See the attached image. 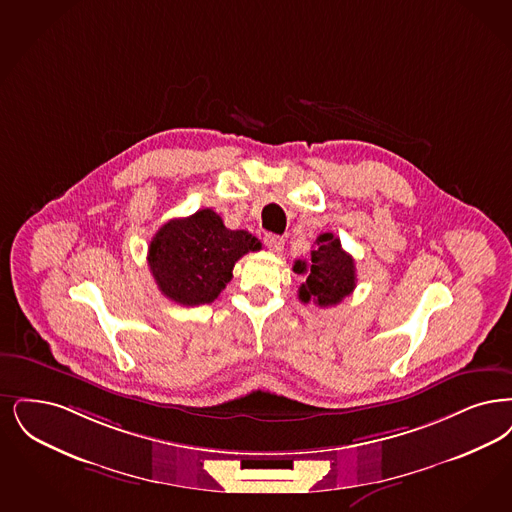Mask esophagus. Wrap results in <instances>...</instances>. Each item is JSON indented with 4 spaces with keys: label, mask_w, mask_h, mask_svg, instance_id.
Instances as JSON below:
<instances>
[{
    "label": "esophagus",
    "mask_w": 512,
    "mask_h": 512,
    "mask_svg": "<svg viewBox=\"0 0 512 512\" xmlns=\"http://www.w3.org/2000/svg\"><path fill=\"white\" fill-rule=\"evenodd\" d=\"M265 246L272 251V253H282L284 251V238L276 236V234H266Z\"/></svg>",
    "instance_id": "obj_1"
}]
</instances>
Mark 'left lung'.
Wrapping results in <instances>:
<instances>
[{"label": "left lung", "mask_w": 512, "mask_h": 512, "mask_svg": "<svg viewBox=\"0 0 512 512\" xmlns=\"http://www.w3.org/2000/svg\"><path fill=\"white\" fill-rule=\"evenodd\" d=\"M293 272L307 274V282L299 287V299L303 303L314 301L318 307L341 303L356 287L354 259L331 232L316 238L310 261H295Z\"/></svg>", "instance_id": "1"}]
</instances>
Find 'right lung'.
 <instances>
[{"label":"right lung","mask_w":512,"mask_h":512,"mask_svg":"<svg viewBox=\"0 0 512 512\" xmlns=\"http://www.w3.org/2000/svg\"><path fill=\"white\" fill-rule=\"evenodd\" d=\"M261 242L230 230L213 209L165 223L148 246L150 272L167 299L196 307L213 303L232 280V268Z\"/></svg>","instance_id":"obj_1"}]
</instances>
